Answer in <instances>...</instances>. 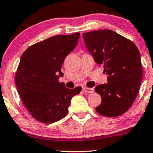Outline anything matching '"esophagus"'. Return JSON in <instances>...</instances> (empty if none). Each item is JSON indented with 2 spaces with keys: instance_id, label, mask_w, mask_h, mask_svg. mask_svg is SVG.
Here are the masks:
<instances>
[{
  "instance_id": "1",
  "label": "esophagus",
  "mask_w": 153,
  "mask_h": 153,
  "mask_svg": "<svg viewBox=\"0 0 153 153\" xmlns=\"http://www.w3.org/2000/svg\"><path fill=\"white\" fill-rule=\"evenodd\" d=\"M83 91L85 92V93H93L94 91V88H86V87H85V88H83Z\"/></svg>"
}]
</instances>
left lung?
<instances>
[{
    "mask_svg": "<svg viewBox=\"0 0 153 153\" xmlns=\"http://www.w3.org/2000/svg\"><path fill=\"white\" fill-rule=\"evenodd\" d=\"M83 38L96 63L103 65L108 75L107 83L94 88L102 97L96 110L103 116H119L131 107L140 87L142 66L138 48L107 29L85 33Z\"/></svg>",
    "mask_w": 153,
    "mask_h": 153,
    "instance_id": "1",
    "label": "left lung"
}]
</instances>
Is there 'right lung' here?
Wrapping results in <instances>:
<instances>
[{
    "label": "right lung",
    "mask_w": 153,
    "mask_h": 153,
    "mask_svg": "<svg viewBox=\"0 0 153 153\" xmlns=\"http://www.w3.org/2000/svg\"><path fill=\"white\" fill-rule=\"evenodd\" d=\"M79 33L55 36L28 47L22 55L15 83L23 104L31 115L43 123H52L67 115L71 99L81 87L70 89L59 82L65 59L78 42Z\"/></svg>",
    "instance_id": "right-lung-1"
}]
</instances>
